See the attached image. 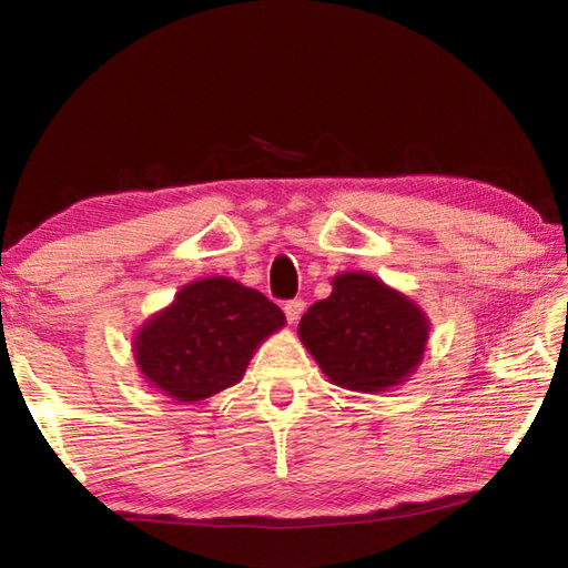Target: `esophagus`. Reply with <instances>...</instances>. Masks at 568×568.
<instances>
[{
	"label": "esophagus",
	"mask_w": 568,
	"mask_h": 568,
	"mask_svg": "<svg viewBox=\"0 0 568 568\" xmlns=\"http://www.w3.org/2000/svg\"><path fill=\"white\" fill-rule=\"evenodd\" d=\"M283 312H285L287 322L295 324V322L300 320V315H303V312H305V300H300V297H297V300H287Z\"/></svg>",
	"instance_id": "34e87169"
}]
</instances>
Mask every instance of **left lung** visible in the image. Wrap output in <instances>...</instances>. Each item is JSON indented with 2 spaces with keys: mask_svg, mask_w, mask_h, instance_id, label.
Returning a JSON list of instances; mask_svg holds the SVG:
<instances>
[{
  "mask_svg": "<svg viewBox=\"0 0 568 568\" xmlns=\"http://www.w3.org/2000/svg\"><path fill=\"white\" fill-rule=\"evenodd\" d=\"M429 327L415 300L376 275L346 271L332 277V295L305 312L297 334L334 385L383 393L417 371Z\"/></svg>",
  "mask_w": 568,
  "mask_h": 568,
  "instance_id": "1",
  "label": "left lung"
}]
</instances>
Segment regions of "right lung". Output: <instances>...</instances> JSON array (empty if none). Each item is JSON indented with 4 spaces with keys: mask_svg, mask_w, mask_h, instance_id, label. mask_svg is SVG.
Wrapping results in <instances>:
<instances>
[{
    "mask_svg": "<svg viewBox=\"0 0 568 568\" xmlns=\"http://www.w3.org/2000/svg\"><path fill=\"white\" fill-rule=\"evenodd\" d=\"M283 310L226 275L200 277L141 324L131 352L141 376L175 403H200L232 388L256 348L283 329Z\"/></svg>",
    "mask_w": 568,
    "mask_h": 568,
    "instance_id": "right-lung-1",
    "label": "right lung"
}]
</instances>
